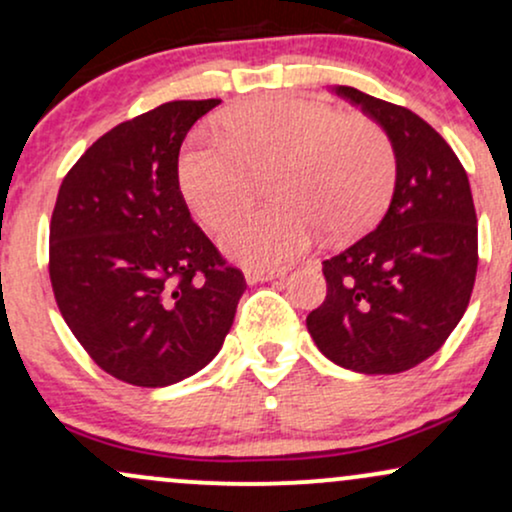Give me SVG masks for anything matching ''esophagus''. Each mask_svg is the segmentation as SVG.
<instances>
[{
    "label": "esophagus",
    "instance_id": "34e87169",
    "mask_svg": "<svg viewBox=\"0 0 512 512\" xmlns=\"http://www.w3.org/2000/svg\"><path fill=\"white\" fill-rule=\"evenodd\" d=\"M286 269H267V267H245V279L248 284H257V281H269L284 276Z\"/></svg>",
    "mask_w": 512,
    "mask_h": 512
}]
</instances>
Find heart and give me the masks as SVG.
Listing matches in <instances>:
<instances>
[{"label": "heart", "instance_id": "heart-1", "mask_svg": "<svg viewBox=\"0 0 512 512\" xmlns=\"http://www.w3.org/2000/svg\"><path fill=\"white\" fill-rule=\"evenodd\" d=\"M272 170L276 202L245 211L221 243L238 260L274 267L296 260L322 228L356 236L383 214L397 178L395 146L366 115L325 103L272 96L236 105L219 137L190 139L180 187L207 226L219 228L255 195L257 173Z\"/></svg>", "mask_w": 512, "mask_h": 512}]
</instances>
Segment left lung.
Listing matches in <instances>:
<instances>
[{
	"label": "left lung",
	"mask_w": 512,
	"mask_h": 512,
	"mask_svg": "<svg viewBox=\"0 0 512 512\" xmlns=\"http://www.w3.org/2000/svg\"><path fill=\"white\" fill-rule=\"evenodd\" d=\"M334 93L385 129L397 182L378 226L322 262L327 296L305 322L317 349L339 366L402 373L436 354L472 298V190L460 158L419 115L351 86Z\"/></svg>",
	"instance_id": "left-lung-1"
}]
</instances>
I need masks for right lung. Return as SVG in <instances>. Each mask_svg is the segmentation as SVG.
<instances>
[{
    "instance_id": "obj_1",
    "label": "right lung",
    "mask_w": 512,
    "mask_h": 512,
    "mask_svg": "<svg viewBox=\"0 0 512 512\" xmlns=\"http://www.w3.org/2000/svg\"><path fill=\"white\" fill-rule=\"evenodd\" d=\"M219 103L170 101L120 122L60 185L52 293L86 354L122 383L166 387L202 370L248 286L192 221L178 180L187 132Z\"/></svg>"
}]
</instances>
